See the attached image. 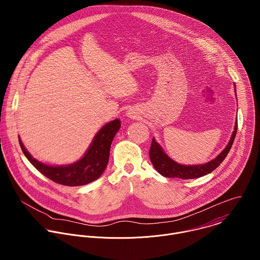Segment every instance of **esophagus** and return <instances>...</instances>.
<instances>
[{
    "label": "esophagus",
    "mask_w": 260,
    "mask_h": 260,
    "mask_svg": "<svg viewBox=\"0 0 260 260\" xmlns=\"http://www.w3.org/2000/svg\"><path fill=\"white\" fill-rule=\"evenodd\" d=\"M126 114L130 118H136L139 115V112H138V109H136V108H130V109L127 110Z\"/></svg>",
    "instance_id": "34e87169"
}]
</instances>
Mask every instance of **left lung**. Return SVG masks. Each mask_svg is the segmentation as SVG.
Wrapping results in <instances>:
<instances>
[{
	"instance_id": "1",
	"label": "left lung",
	"mask_w": 260,
	"mask_h": 260,
	"mask_svg": "<svg viewBox=\"0 0 260 260\" xmlns=\"http://www.w3.org/2000/svg\"><path fill=\"white\" fill-rule=\"evenodd\" d=\"M234 92L236 94V86L234 84ZM237 99V98H236ZM237 132V120L235 121L234 130L230 137V140L226 147L223 149L220 154H218L214 159L211 161L204 163V164H197V165H182L171 159L165 152L160 144L153 138L151 147L149 151L150 160L154 166V168L164 177L168 178H181V179H194L202 177L206 174L211 173L215 170L225 157L227 156L228 152L230 151L232 143L235 139V135Z\"/></svg>"
}]
</instances>
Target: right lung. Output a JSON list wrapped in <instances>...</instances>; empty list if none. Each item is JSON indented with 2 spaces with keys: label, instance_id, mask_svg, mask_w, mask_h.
Segmentation results:
<instances>
[{
  "label": "right lung",
  "instance_id": "add662e5",
  "mask_svg": "<svg viewBox=\"0 0 260 260\" xmlns=\"http://www.w3.org/2000/svg\"><path fill=\"white\" fill-rule=\"evenodd\" d=\"M121 127L119 119L105 124L94 136L84 156L67 165H47L35 159L25 148L19 137L20 146L27 159L43 175L52 181L66 186L86 185L97 180L104 172L110 155L112 141Z\"/></svg>",
  "mask_w": 260,
  "mask_h": 260
}]
</instances>
